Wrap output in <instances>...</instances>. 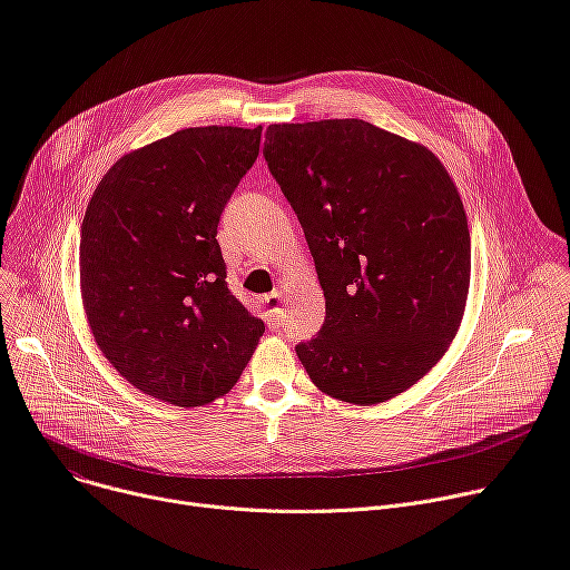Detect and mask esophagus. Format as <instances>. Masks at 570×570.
I'll return each instance as SVG.
<instances>
[{"label": "esophagus", "instance_id": "obj_1", "mask_svg": "<svg viewBox=\"0 0 570 570\" xmlns=\"http://www.w3.org/2000/svg\"><path fill=\"white\" fill-rule=\"evenodd\" d=\"M282 291H273L271 295L264 297V306H266V318L268 325L279 327L284 323V308H282Z\"/></svg>", "mask_w": 570, "mask_h": 570}]
</instances>
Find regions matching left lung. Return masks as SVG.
Here are the masks:
<instances>
[{"mask_svg": "<svg viewBox=\"0 0 570 570\" xmlns=\"http://www.w3.org/2000/svg\"><path fill=\"white\" fill-rule=\"evenodd\" d=\"M264 157L304 229L325 325L295 347L327 395L371 406L448 352L471 284L459 190L425 145L366 120L271 125Z\"/></svg>", "mask_w": 570, "mask_h": 570, "instance_id": "obj_1", "label": "left lung"}]
</instances>
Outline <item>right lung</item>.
Instances as JSON below:
<instances>
[{"instance_id": "right-lung-1", "label": "right lung", "mask_w": 570, "mask_h": 570, "mask_svg": "<svg viewBox=\"0 0 570 570\" xmlns=\"http://www.w3.org/2000/svg\"><path fill=\"white\" fill-rule=\"evenodd\" d=\"M262 127H190L120 157L81 225V302L95 343L138 391L177 406L225 395L264 321L227 288L220 214Z\"/></svg>"}]
</instances>
